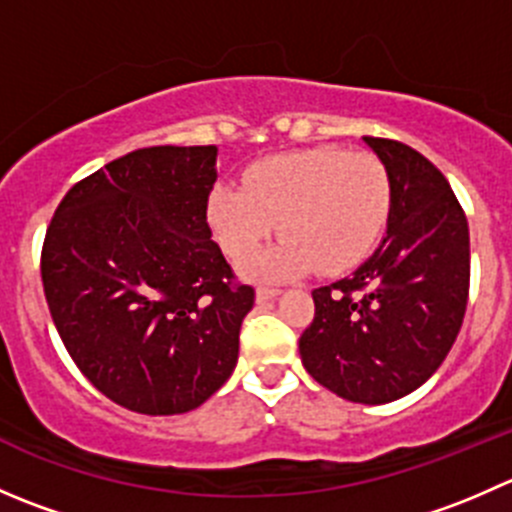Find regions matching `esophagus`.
Here are the masks:
<instances>
[{"mask_svg":"<svg viewBox=\"0 0 512 512\" xmlns=\"http://www.w3.org/2000/svg\"><path fill=\"white\" fill-rule=\"evenodd\" d=\"M277 294H280V289H277V287H267V285H260V287H257L255 297H257V302H260V304H265V302H270V299H275Z\"/></svg>","mask_w":512,"mask_h":512,"instance_id":"34e87169","label":"esophagus"}]
</instances>
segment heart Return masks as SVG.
I'll list each match as a JSON object with an SVG mask.
<instances>
[{"mask_svg": "<svg viewBox=\"0 0 512 512\" xmlns=\"http://www.w3.org/2000/svg\"><path fill=\"white\" fill-rule=\"evenodd\" d=\"M391 213V178L371 153L307 148L262 158L245 170V188L210 193L208 223L232 262H245L272 232L285 237L265 257L272 275L317 267L337 275L364 260Z\"/></svg>", "mask_w": 512, "mask_h": 512, "instance_id": "b5f03b06", "label": "heart"}]
</instances>
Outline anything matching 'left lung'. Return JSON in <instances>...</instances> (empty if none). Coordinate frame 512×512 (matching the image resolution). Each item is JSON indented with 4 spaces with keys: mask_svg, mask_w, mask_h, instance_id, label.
Wrapping results in <instances>:
<instances>
[{
    "mask_svg": "<svg viewBox=\"0 0 512 512\" xmlns=\"http://www.w3.org/2000/svg\"><path fill=\"white\" fill-rule=\"evenodd\" d=\"M391 178L389 230L344 280L312 292L299 337L304 369L354 404L418 389L451 352L471 285L468 220L446 175L391 138L366 136Z\"/></svg>",
    "mask_w": 512,
    "mask_h": 512,
    "instance_id": "left-lung-1",
    "label": "left lung"
}]
</instances>
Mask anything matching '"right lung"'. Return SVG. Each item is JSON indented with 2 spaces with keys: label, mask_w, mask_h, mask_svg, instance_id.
I'll return each instance as SVG.
<instances>
[{
  "label": "right lung",
  "mask_w": 512,
  "mask_h": 512,
  "mask_svg": "<svg viewBox=\"0 0 512 512\" xmlns=\"http://www.w3.org/2000/svg\"><path fill=\"white\" fill-rule=\"evenodd\" d=\"M215 146H151L61 198L41 282L81 374L123 409L185 414L225 384L255 304L213 240Z\"/></svg>",
  "instance_id": "obj_1"
}]
</instances>
